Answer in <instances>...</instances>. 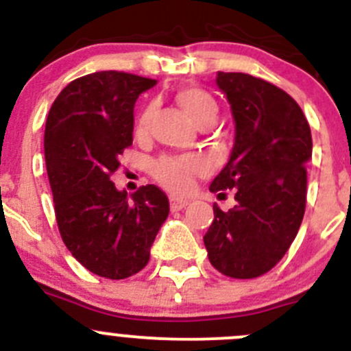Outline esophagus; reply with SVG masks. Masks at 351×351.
<instances>
[{"label":"esophagus","instance_id":"esophagus-1","mask_svg":"<svg viewBox=\"0 0 351 351\" xmlns=\"http://www.w3.org/2000/svg\"><path fill=\"white\" fill-rule=\"evenodd\" d=\"M189 204V201L184 199V197H177V196H171V210L172 211H179L182 208H186Z\"/></svg>","mask_w":351,"mask_h":351}]
</instances>
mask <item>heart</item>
<instances>
[{
  "instance_id": "heart-1",
  "label": "heart",
  "mask_w": 351,
  "mask_h": 351,
  "mask_svg": "<svg viewBox=\"0 0 351 351\" xmlns=\"http://www.w3.org/2000/svg\"><path fill=\"white\" fill-rule=\"evenodd\" d=\"M176 100L186 110L187 116L199 126L203 123H215L218 114V104L210 92L199 86H180L176 92ZM157 106L154 102L148 104L138 116L134 133L138 136H145L150 130ZM204 169V164L196 157H164L154 165V176L164 186L171 189L182 191L189 186L191 177Z\"/></svg>"
}]
</instances>
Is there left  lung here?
<instances>
[{
  "label": "left lung",
  "instance_id": "8db88e82",
  "mask_svg": "<svg viewBox=\"0 0 351 351\" xmlns=\"http://www.w3.org/2000/svg\"><path fill=\"white\" fill-rule=\"evenodd\" d=\"M217 85L235 121L230 160L211 182V193H235V206L221 211L204 234L215 269L239 280L258 278L287 254L300 228L307 197L312 136L300 106L266 80L223 73Z\"/></svg>",
  "mask_w": 351,
  "mask_h": 351
}]
</instances>
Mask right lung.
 Segmentation results:
<instances>
[{"label":"right lung","mask_w":351,"mask_h":351,"mask_svg":"<svg viewBox=\"0 0 351 351\" xmlns=\"http://www.w3.org/2000/svg\"><path fill=\"white\" fill-rule=\"evenodd\" d=\"M155 80L97 71L66 85L46 121L44 154L62 242L93 275L124 280L150 259L169 199L154 184L128 196L110 176L133 145L138 95Z\"/></svg>","instance_id":"obj_1"}]
</instances>
